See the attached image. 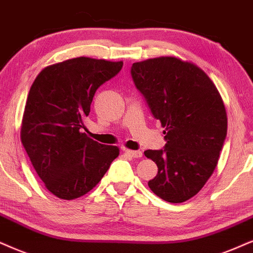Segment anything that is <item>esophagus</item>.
Listing matches in <instances>:
<instances>
[{
    "label": "esophagus",
    "instance_id": "obj_1",
    "mask_svg": "<svg viewBox=\"0 0 253 253\" xmlns=\"http://www.w3.org/2000/svg\"><path fill=\"white\" fill-rule=\"evenodd\" d=\"M125 154H127L130 158L133 159H139V158H142V152H140V150H130V149H124Z\"/></svg>",
    "mask_w": 253,
    "mask_h": 253
}]
</instances>
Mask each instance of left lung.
<instances>
[{
	"instance_id": "8db88e82",
	"label": "left lung",
	"mask_w": 253,
	"mask_h": 253,
	"mask_svg": "<svg viewBox=\"0 0 253 253\" xmlns=\"http://www.w3.org/2000/svg\"><path fill=\"white\" fill-rule=\"evenodd\" d=\"M130 75L166 127L164 148L145 152L158 166L148 187L167 202L188 201L211 176L224 145L228 118L220 94L203 70L175 57L134 63Z\"/></svg>"
}]
</instances>
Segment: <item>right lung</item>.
I'll return each mask as SVG.
<instances>
[{
	"label": "right lung",
	"instance_id": "obj_1",
	"mask_svg": "<svg viewBox=\"0 0 253 253\" xmlns=\"http://www.w3.org/2000/svg\"><path fill=\"white\" fill-rule=\"evenodd\" d=\"M123 65L78 57L43 69L31 85L21 141L46 189L58 198L87 194L119 155L117 146L101 145L83 133V119L95 91Z\"/></svg>",
	"mask_w": 253,
	"mask_h": 253
}]
</instances>
